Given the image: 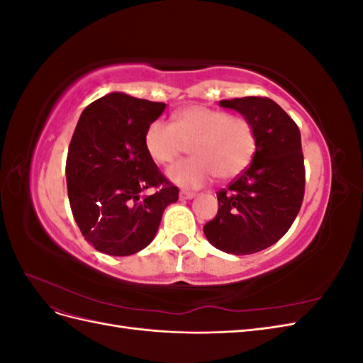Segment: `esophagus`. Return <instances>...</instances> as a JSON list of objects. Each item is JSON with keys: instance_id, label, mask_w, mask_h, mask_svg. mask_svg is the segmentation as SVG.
I'll use <instances>...</instances> for the list:
<instances>
[{"instance_id": "esophagus-1", "label": "esophagus", "mask_w": 363, "mask_h": 363, "mask_svg": "<svg viewBox=\"0 0 363 363\" xmlns=\"http://www.w3.org/2000/svg\"><path fill=\"white\" fill-rule=\"evenodd\" d=\"M180 199L182 200H192V199H195V194L194 192H188V191H182L180 192Z\"/></svg>"}]
</instances>
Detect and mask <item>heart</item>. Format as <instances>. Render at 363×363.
<instances>
[{"mask_svg": "<svg viewBox=\"0 0 363 363\" xmlns=\"http://www.w3.org/2000/svg\"><path fill=\"white\" fill-rule=\"evenodd\" d=\"M144 144L159 164H171L189 145L192 157L174 164L168 177L182 188L194 189L215 175L225 182L242 174L256 156L257 133L245 116L189 106L175 112L171 124L152 121L145 130Z\"/></svg>", "mask_w": 363, "mask_h": 363, "instance_id": "heart-1", "label": "heart"}]
</instances>
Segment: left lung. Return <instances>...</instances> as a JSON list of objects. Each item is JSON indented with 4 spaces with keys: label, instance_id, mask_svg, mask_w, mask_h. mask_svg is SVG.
<instances>
[{
    "label": "left lung",
    "instance_id": "obj_1",
    "mask_svg": "<svg viewBox=\"0 0 363 363\" xmlns=\"http://www.w3.org/2000/svg\"><path fill=\"white\" fill-rule=\"evenodd\" d=\"M255 124L257 151L250 167L216 192L218 213L204 225L215 248L235 256L274 245L288 232L304 199V157L298 125L267 96L219 101Z\"/></svg>",
    "mask_w": 363,
    "mask_h": 363
}]
</instances>
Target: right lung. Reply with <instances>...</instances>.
<instances>
[{
  "label": "right lung",
  "instance_id": "obj_1",
  "mask_svg": "<svg viewBox=\"0 0 363 363\" xmlns=\"http://www.w3.org/2000/svg\"><path fill=\"white\" fill-rule=\"evenodd\" d=\"M164 107L113 92L87 106L77 123L67 157L69 204L84 239L104 255L130 256L148 247L163 211L179 200V188L144 144ZM150 187L157 192L144 196Z\"/></svg>",
  "mask_w": 363,
  "mask_h": 363
}]
</instances>
